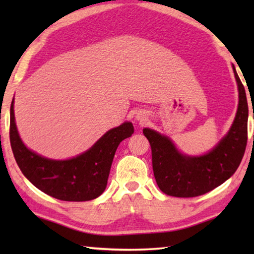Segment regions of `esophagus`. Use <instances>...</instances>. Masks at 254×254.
I'll use <instances>...</instances> for the list:
<instances>
[{
  "instance_id": "34e87169",
  "label": "esophagus",
  "mask_w": 254,
  "mask_h": 254,
  "mask_svg": "<svg viewBox=\"0 0 254 254\" xmlns=\"http://www.w3.org/2000/svg\"><path fill=\"white\" fill-rule=\"evenodd\" d=\"M144 118H145L144 113H142V112H137L136 115H135V120H137V121H140V122L144 121V120H145Z\"/></svg>"
}]
</instances>
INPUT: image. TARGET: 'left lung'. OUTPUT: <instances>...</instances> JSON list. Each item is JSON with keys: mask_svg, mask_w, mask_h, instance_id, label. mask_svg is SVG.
Wrapping results in <instances>:
<instances>
[{"mask_svg": "<svg viewBox=\"0 0 254 254\" xmlns=\"http://www.w3.org/2000/svg\"><path fill=\"white\" fill-rule=\"evenodd\" d=\"M239 91V104L229 132L215 147L201 156L180 152L170 137L144 127L152 151L153 174L158 187L166 195L196 197L226 182L238 169L248 141L249 107L246 89L233 66Z\"/></svg>", "mask_w": 254, "mask_h": 254, "instance_id": "left-lung-1", "label": "left lung"}]
</instances>
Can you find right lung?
Returning <instances> with one entry per match:
<instances>
[{
	"label": "right lung",
	"instance_id": "right-lung-1",
	"mask_svg": "<svg viewBox=\"0 0 254 254\" xmlns=\"http://www.w3.org/2000/svg\"><path fill=\"white\" fill-rule=\"evenodd\" d=\"M133 132V124L124 122L107 131L85 152L65 160H55L27 148L16 127L14 98L10 109V142L20 170L33 186L60 200L87 201L101 196L120 142Z\"/></svg>",
	"mask_w": 254,
	"mask_h": 254
}]
</instances>
